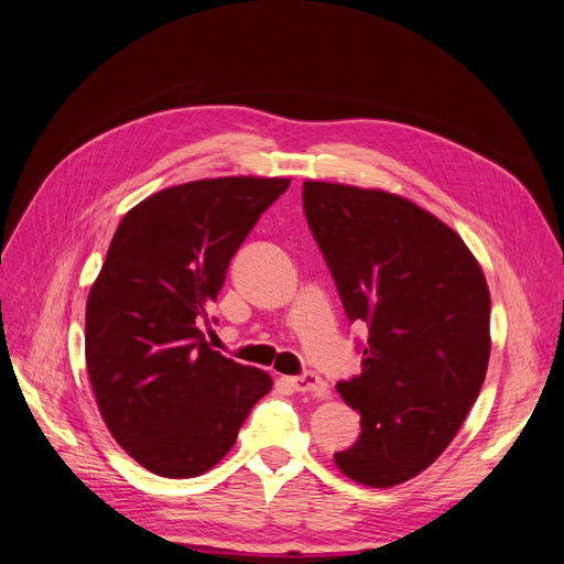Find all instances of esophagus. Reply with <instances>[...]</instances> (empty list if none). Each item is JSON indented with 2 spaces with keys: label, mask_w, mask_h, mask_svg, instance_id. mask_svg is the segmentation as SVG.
<instances>
[{
  "label": "esophagus",
  "mask_w": 564,
  "mask_h": 564,
  "mask_svg": "<svg viewBox=\"0 0 564 564\" xmlns=\"http://www.w3.org/2000/svg\"><path fill=\"white\" fill-rule=\"evenodd\" d=\"M293 390L296 392H303V394H312V397H328L330 394V390H328V386L324 383V379L318 377V373H314V371H305V373H301V377H289V379H284Z\"/></svg>",
  "instance_id": "34e87169"
}]
</instances>
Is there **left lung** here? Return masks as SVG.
<instances>
[{"label": "left lung", "mask_w": 564, "mask_h": 564, "mask_svg": "<svg viewBox=\"0 0 564 564\" xmlns=\"http://www.w3.org/2000/svg\"><path fill=\"white\" fill-rule=\"evenodd\" d=\"M303 208L348 321L369 328L362 371L337 383L362 432L335 464L365 487L401 485L441 457L485 383V273L457 231L399 195L305 181Z\"/></svg>", "instance_id": "left-lung-1"}]
</instances>
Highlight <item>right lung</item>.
I'll return each mask as SVG.
<instances>
[{
    "mask_svg": "<svg viewBox=\"0 0 564 564\" xmlns=\"http://www.w3.org/2000/svg\"><path fill=\"white\" fill-rule=\"evenodd\" d=\"M289 178L223 176L130 208L87 299L85 354L115 441L160 477H197L236 443L273 379L199 330L227 265Z\"/></svg>",
    "mask_w": 564,
    "mask_h": 564,
    "instance_id": "add662e5",
    "label": "right lung"
}]
</instances>
